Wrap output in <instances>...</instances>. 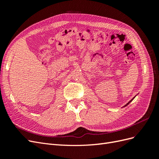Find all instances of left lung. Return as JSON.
I'll return each mask as SVG.
<instances>
[{
    "mask_svg": "<svg viewBox=\"0 0 159 159\" xmlns=\"http://www.w3.org/2000/svg\"><path fill=\"white\" fill-rule=\"evenodd\" d=\"M137 95H136V96H137ZM136 96H134V98H133V99H131V101H129V102H128V103H127V104H126L125 105V106H123V107H126V106H127V105H129V104L130 103H131V102H132V101H133V99H134V98H135V97H136Z\"/></svg>",
    "mask_w": 159,
    "mask_h": 159,
    "instance_id": "1",
    "label": "left lung"
}]
</instances>
